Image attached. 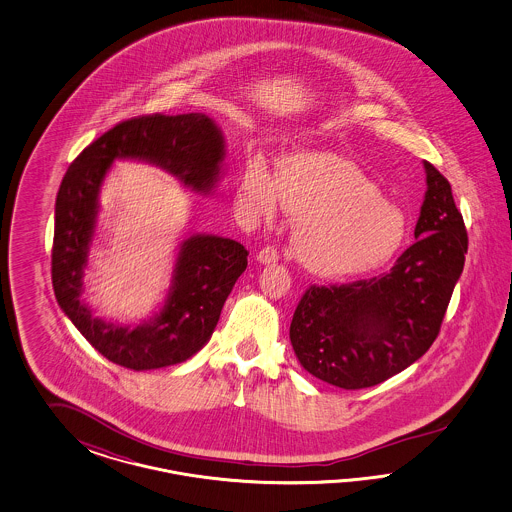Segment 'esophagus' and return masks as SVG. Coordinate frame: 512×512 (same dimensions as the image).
Segmentation results:
<instances>
[{
	"mask_svg": "<svg viewBox=\"0 0 512 512\" xmlns=\"http://www.w3.org/2000/svg\"><path fill=\"white\" fill-rule=\"evenodd\" d=\"M279 259L278 249L274 246H266L257 253V261L261 264H272L276 263Z\"/></svg>",
	"mask_w": 512,
	"mask_h": 512,
	"instance_id": "obj_1",
	"label": "esophagus"
}]
</instances>
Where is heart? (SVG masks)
Returning <instances> with one entry per match:
<instances>
[{
	"label": "heart",
	"mask_w": 512,
	"mask_h": 512,
	"mask_svg": "<svg viewBox=\"0 0 512 512\" xmlns=\"http://www.w3.org/2000/svg\"><path fill=\"white\" fill-rule=\"evenodd\" d=\"M242 201L255 216L283 206L295 217L291 248L296 261L319 278H347L387 263L407 234L402 210L355 163L308 152L285 157L278 178L251 159L240 184Z\"/></svg>",
	"instance_id": "b5f03b06"
}]
</instances>
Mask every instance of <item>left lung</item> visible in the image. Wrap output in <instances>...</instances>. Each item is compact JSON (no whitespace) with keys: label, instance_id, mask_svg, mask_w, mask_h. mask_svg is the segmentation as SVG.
<instances>
[{"label":"left lung","instance_id":"1","mask_svg":"<svg viewBox=\"0 0 512 512\" xmlns=\"http://www.w3.org/2000/svg\"><path fill=\"white\" fill-rule=\"evenodd\" d=\"M424 172L417 240L387 274L311 285L296 306L289 332L296 358L328 385H379L417 362L439 334L464 270L467 233L447 178L428 161Z\"/></svg>","mask_w":512,"mask_h":512}]
</instances>
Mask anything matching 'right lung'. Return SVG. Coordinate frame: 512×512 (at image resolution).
Wrapping results in <instances>:
<instances>
[{
    "instance_id": "1",
    "label": "right lung",
    "mask_w": 512,
    "mask_h": 512,
    "mask_svg": "<svg viewBox=\"0 0 512 512\" xmlns=\"http://www.w3.org/2000/svg\"><path fill=\"white\" fill-rule=\"evenodd\" d=\"M225 137L202 114L142 116L92 142L63 176L56 197L52 287L63 313L110 362L135 372L186 362L214 334L227 296L248 266V249L216 234H191L178 244L171 285L152 317L122 325L93 315L82 300L84 270L99 217V195L114 161H142L208 195L221 180Z\"/></svg>"
}]
</instances>
